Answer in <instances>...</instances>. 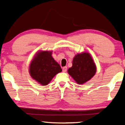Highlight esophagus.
<instances>
[{"label": "esophagus", "mask_w": 125, "mask_h": 125, "mask_svg": "<svg viewBox=\"0 0 125 125\" xmlns=\"http://www.w3.org/2000/svg\"><path fill=\"white\" fill-rule=\"evenodd\" d=\"M67 70V67H63L62 68V71L63 72H66Z\"/></svg>", "instance_id": "1"}]
</instances>
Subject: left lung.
Here are the masks:
<instances>
[{"instance_id":"8db88e82","label":"left lung","mask_w":125,"mask_h":125,"mask_svg":"<svg viewBox=\"0 0 125 125\" xmlns=\"http://www.w3.org/2000/svg\"><path fill=\"white\" fill-rule=\"evenodd\" d=\"M96 71V64L91 55L84 52L75 55L72 66L68 68V73L77 83L83 84L94 76Z\"/></svg>"}]
</instances>
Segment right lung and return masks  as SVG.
I'll return each mask as SVG.
<instances>
[{"label":"right lung","instance_id":"1","mask_svg":"<svg viewBox=\"0 0 125 125\" xmlns=\"http://www.w3.org/2000/svg\"><path fill=\"white\" fill-rule=\"evenodd\" d=\"M52 54V51H40L35 54L29 65V73L31 78L42 86L49 84L62 71Z\"/></svg>","mask_w":125,"mask_h":125}]
</instances>
